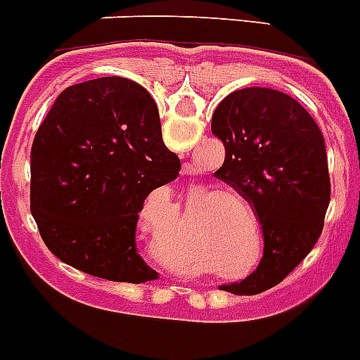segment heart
I'll list each match as a JSON object with an SVG mask.
<instances>
[{
    "label": "heart",
    "instance_id": "b5f03b06",
    "mask_svg": "<svg viewBox=\"0 0 360 360\" xmlns=\"http://www.w3.org/2000/svg\"><path fill=\"white\" fill-rule=\"evenodd\" d=\"M154 197L177 210V204H174L172 200V192L168 188H158L156 192L148 195V200ZM233 202L249 208L244 197L233 190H215V192L208 193L200 200L197 210H205L206 207L209 210L193 222L190 228V236H188L193 251L200 252L204 260L210 264L219 265L215 267L217 273L229 280L248 274L245 271L236 274L232 269L243 266L248 259L249 252H252V264L248 273L252 271L260 258V233L257 228H252L251 238H249L240 212L232 204ZM251 241L253 242L252 248H250Z\"/></svg>",
    "mask_w": 360,
    "mask_h": 360
}]
</instances>
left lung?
Returning a JSON list of instances; mask_svg holds the SVG:
<instances>
[{
	"label": "left lung",
	"mask_w": 360,
	"mask_h": 360,
	"mask_svg": "<svg viewBox=\"0 0 360 360\" xmlns=\"http://www.w3.org/2000/svg\"><path fill=\"white\" fill-rule=\"evenodd\" d=\"M212 132L226 148L215 177L251 204L264 233L257 271L220 289L260 294L292 273L321 235L330 202L325 138L301 103L267 87L226 96Z\"/></svg>",
	"instance_id": "obj_1"
}]
</instances>
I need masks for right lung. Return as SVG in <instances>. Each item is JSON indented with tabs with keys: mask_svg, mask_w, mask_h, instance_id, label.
Segmentation results:
<instances>
[{
	"mask_svg": "<svg viewBox=\"0 0 360 360\" xmlns=\"http://www.w3.org/2000/svg\"><path fill=\"white\" fill-rule=\"evenodd\" d=\"M179 170L145 87L124 77L75 84L34 138L32 215L64 264L109 281L156 280L136 248V224L148 193Z\"/></svg>",
	"mask_w": 360,
	"mask_h": 360,
	"instance_id": "right-lung-1",
	"label": "right lung"
}]
</instances>
